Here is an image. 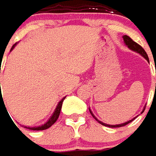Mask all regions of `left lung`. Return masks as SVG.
I'll list each match as a JSON object with an SVG mask.
<instances>
[{
	"label": "left lung",
	"instance_id": "obj_1",
	"mask_svg": "<svg viewBox=\"0 0 156 156\" xmlns=\"http://www.w3.org/2000/svg\"><path fill=\"white\" fill-rule=\"evenodd\" d=\"M123 38H124V44L128 46V48L129 49H130L131 51H136V52H137V53H139L140 55H142V56H144V58L147 60V61L149 62V57H148V55H147V53H146V51H144V48L141 46V45H139L138 44H136V42L133 41L130 37H129V36H127V35H124V36H123ZM155 87H156V84H155ZM144 110H145V108L144 109V111L142 112V113L144 112ZM89 111H90V113L92 114V116L94 117L95 119V120H97L99 123H100V124H102V125H104V126H107V127H111V128H118V127H122V126H124V125H126V124H129L130 122H132L133 120L136 118H134V119H132L131 120H129V121H127V122H125V123H123V124H115V125H111V124H105V123H103V122H101V121H100V120L98 119H96V117H95L94 115L93 114V112H91L90 108H89Z\"/></svg>",
	"mask_w": 156,
	"mask_h": 156
}]
</instances>
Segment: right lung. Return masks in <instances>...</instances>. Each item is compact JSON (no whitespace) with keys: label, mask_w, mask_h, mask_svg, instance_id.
<instances>
[{"label":"right lung","mask_w":156,"mask_h":156,"mask_svg":"<svg viewBox=\"0 0 156 156\" xmlns=\"http://www.w3.org/2000/svg\"><path fill=\"white\" fill-rule=\"evenodd\" d=\"M16 44H17V43H16V44H14L12 45V48H11V51H12V49L15 47ZM0 73H1V71H0ZM65 98L66 97L62 98V100H61V101L57 104L56 109H55L54 112H53V114L51 115V117L49 119V120L47 121L45 124H43V125H41V126H37V127H27V126H25V128H27V129H32V130H44V129H48V128H50L52 124H54L55 123H56V121L57 120V119H58V117H59V115H60V112H61L62 102H63V100H64Z\"/></svg>","instance_id":"add662e5"}]
</instances>
